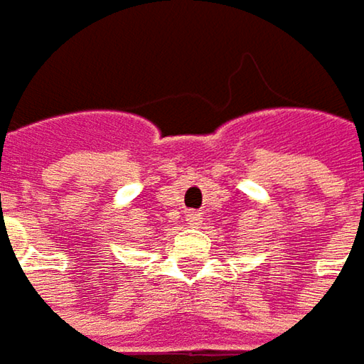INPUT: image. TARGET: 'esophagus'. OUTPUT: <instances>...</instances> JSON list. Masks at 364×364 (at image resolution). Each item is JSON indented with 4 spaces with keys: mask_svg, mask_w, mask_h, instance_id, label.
Wrapping results in <instances>:
<instances>
[{
    "mask_svg": "<svg viewBox=\"0 0 364 364\" xmlns=\"http://www.w3.org/2000/svg\"><path fill=\"white\" fill-rule=\"evenodd\" d=\"M186 222H188L191 226H199V224H201V215H199L197 211H188V213H186Z\"/></svg>",
    "mask_w": 364,
    "mask_h": 364,
    "instance_id": "34e87169",
    "label": "esophagus"
}]
</instances>
